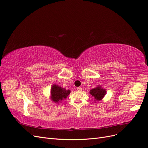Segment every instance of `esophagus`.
Returning <instances> with one entry per match:
<instances>
[{
  "label": "esophagus",
  "instance_id": "esophagus-1",
  "mask_svg": "<svg viewBox=\"0 0 148 148\" xmlns=\"http://www.w3.org/2000/svg\"><path fill=\"white\" fill-rule=\"evenodd\" d=\"M77 91H82V88L81 87H79V88H77Z\"/></svg>",
  "mask_w": 148,
  "mask_h": 148
}]
</instances>
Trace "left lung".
I'll return each mask as SVG.
<instances>
[{"instance_id": "8db88e82", "label": "left lung", "mask_w": 148, "mask_h": 148, "mask_svg": "<svg viewBox=\"0 0 148 148\" xmlns=\"http://www.w3.org/2000/svg\"><path fill=\"white\" fill-rule=\"evenodd\" d=\"M89 94L94 97V101H99L103 99L106 94V91L100 85H98L97 87L90 90Z\"/></svg>"}]
</instances>
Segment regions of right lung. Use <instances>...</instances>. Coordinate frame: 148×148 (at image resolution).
<instances>
[{
	"label": "right lung",
	"instance_id": "obj_1",
	"mask_svg": "<svg viewBox=\"0 0 148 148\" xmlns=\"http://www.w3.org/2000/svg\"><path fill=\"white\" fill-rule=\"evenodd\" d=\"M50 99L57 104L61 103L62 100L67 98L70 94L69 89H66L56 84H53L51 88Z\"/></svg>",
	"mask_w": 148,
	"mask_h": 148
}]
</instances>
